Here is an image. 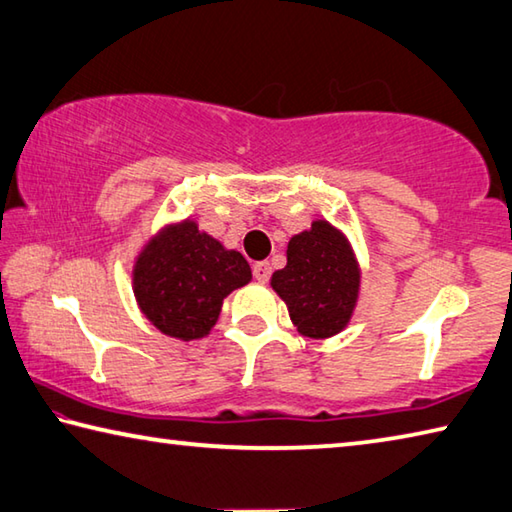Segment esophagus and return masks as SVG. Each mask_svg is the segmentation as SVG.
I'll return each instance as SVG.
<instances>
[{
  "label": "esophagus",
  "instance_id": "1",
  "mask_svg": "<svg viewBox=\"0 0 512 512\" xmlns=\"http://www.w3.org/2000/svg\"><path fill=\"white\" fill-rule=\"evenodd\" d=\"M253 275H255V280H259V282H268V277H271V264L255 262L253 264Z\"/></svg>",
  "mask_w": 512,
  "mask_h": 512
}]
</instances>
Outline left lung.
Masks as SVG:
<instances>
[{
  "label": "left lung",
  "mask_w": 512,
  "mask_h": 512,
  "mask_svg": "<svg viewBox=\"0 0 512 512\" xmlns=\"http://www.w3.org/2000/svg\"><path fill=\"white\" fill-rule=\"evenodd\" d=\"M271 287L287 302L293 325L311 339H325L348 325L359 293V266L352 248L327 221L289 241L287 266Z\"/></svg>",
  "instance_id": "left-lung-1"
}]
</instances>
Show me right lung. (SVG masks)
I'll list each match as a JSON object with an SVG mask.
<instances>
[{
	"label": "right lung",
	"instance_id": "right-lung-1",
	"mask_svg": "<svg viewBox=\"0 0 512 512\" xmlns=\"http://www.w3.org/2000/svg\"><path fill=\"white\" fill-rule=\"evenodd\" d=\"M250 282L237 250L198 230L194 221L171 225L137 257L133 284L144 316L173 339H201L214 327L223 298Z\"/></svg>",
	"mask_w": 512,
	"mask_h": 512
}]
</instances>
